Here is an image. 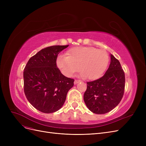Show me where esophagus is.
Masks as SVG:
<instances>
[{"label": "esophagus", "instance_id": "esophagus-1", "mask_svg": "<svg viewBox=\"0 0 146 146\" xmlns=\"http://www.w3.org/2000/svg\"><path fill=\"white\" fill-rule=\"evenodd\" d=\"M79 82H80V80H75V81H74V84H75V85H76V84H77V83H79Z\"/></svg>", "mask_w": 146, "mask_h": 146}]
</instances>
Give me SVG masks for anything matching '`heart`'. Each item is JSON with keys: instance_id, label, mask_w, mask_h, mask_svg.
<instances>
[{"instance_id": "b5f03b06", "label": "heart", "mask_w": 146, "mask_h": 146, "mask_svg": "<svg viewBox=\"0 0 146 146\" xmlns=\"http://www.w3.org/2000/svg\"><path fill=\"white\" fill-rule=\"evenodd\" d=\"M66 55L58 56L56 65L61 72L68 77L80 69L82 77L96 80L102 76L109 63L107 52L94 47H74Z\"/></svg>"}]
</instances>
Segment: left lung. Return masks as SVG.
Segmentation results:
<instances>
[{
	"label": "left lung",
	"instance_id": "obj_1",
	"mask_svg": "<svg viewBox=\"0 0 146 146\" xmlns=\"http://www.w3.org/2000/svg\"><path fill=\"white\" fill-rule=\"evenodd\" d=\"M109 68L104 76L87 82L83 96L88 108L95 114L111 111L120 102L124 92L125 74L120 62L112 54Z\"/></svg>",
	"mask_w": 146,
	"mask_h": 146
}]
</instances>
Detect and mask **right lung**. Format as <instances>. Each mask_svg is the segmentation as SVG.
<instances>
[{"label": "right lung", "mask_w": 146, "mask_h": 146, "mask_svg": "<svg viewBox=\"0 0 146 146\" xmlns=\"http://www.w3.org/2000/svg\"><path fill=\"white\" fill-rule=\"evenodd\" d=\"M67 46H53L39 51L24 70V92L33 107L44 113L59 110L64 103L74 80L65 77L57 68L56 58Z\"/></svg>", "instance_id": "right-lung-1"}]
</instances>
